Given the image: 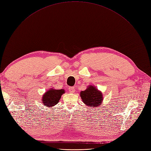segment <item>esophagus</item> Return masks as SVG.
I'll list each match as a JSON object with an SVG mask.
<instances>
[{"mask_svg": "<svg viewBox=\"0 0 151 151\" xmlns=\"http://www.w3.org/2000/svg\"><path fill=\"white\" fill-rule=\"evenodd\" d=\"M68 90H69L70 93H74L75 91V87H68Z\"/></svg>", "mask_w": 151, "mask_h": 151, "instance_id": "esophagus-1", "label": "esophagus"}]
</instances>
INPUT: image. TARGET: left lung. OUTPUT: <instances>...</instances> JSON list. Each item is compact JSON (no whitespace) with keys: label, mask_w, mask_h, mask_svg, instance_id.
<instances>
[{"label":"left lung","mask_w":151,"mask_h":151,"mask_svg":"<svg viewBox=\"0 0 151 151\" xmlns=\"http://www.w3.org/2000/svg\"><path fill=\"white\" fill-rule=\"evenodd\" d=\"M83 102L90 106H98L101 105L102 94L94 87L90 86L85 91H82L80 93Z\"/></svg>","instance_id":"8db88e82"}]
</instances>
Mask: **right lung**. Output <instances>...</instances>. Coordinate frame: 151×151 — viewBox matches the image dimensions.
<instances>
[{"mask_svg": "<svg viewBox=\"0 0 151 151\" xmlns=\"http://www.w3.org/2000/svg\"><path fill=\"white\" fill-rule=\"evenodd\" d=\"M63 93H64V90L50 89L43 96V103L47 107L52 108L58 104Z\"/></svg>", "mask_w": 151, "mask_h": 151, "instance_id": "right-lung-1", "label": "right lung"}]
</instances>
